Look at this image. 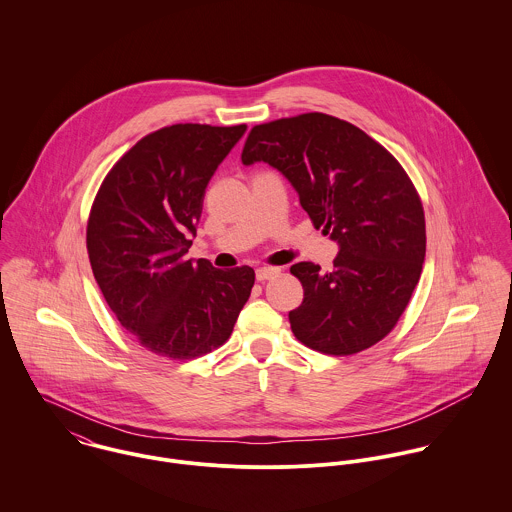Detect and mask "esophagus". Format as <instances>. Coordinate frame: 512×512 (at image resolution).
Wrapping results in <instances>:
<instances>
[{
    "label": "esophagus",
    "mask_w": 512,
    "mask_h": 512,
    "mask_svg": "<svg viewBox=\"0 0 512 512\" xmlns=\"http://www.w3.org/2000/svg\"><path fill=\"white\" fill-rule=\"evenodd\" d=\"M278 274H280V268H260L256 270V280L268 282V280H274Z\"/></svg>",
    "instance_id": "1"
}]
</instances>
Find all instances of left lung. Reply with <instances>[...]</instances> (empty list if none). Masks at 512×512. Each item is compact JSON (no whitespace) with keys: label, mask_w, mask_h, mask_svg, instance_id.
Instances as JSON below:
<instances>
[{"label":"left lung","mask_w":512,"mask_h":512,"mask_svg":"<svg viewBox=\"0 0 512 512\" xmlns=\"http://www.w3.org/2000/svg\"><path fill=\"white\" fill-rule=\"evenodd\" d=\"M266 161L286 175L315 228L339 242L333 270L290 268L303 301L290 311L305 347L347 357L382 341L422 274L426 217L398 159L345 120L307 112L254 126L242 163Z\"/></svg>","instance_id":"1"}]
</instances>
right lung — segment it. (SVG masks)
I'll return each mask as SVG.
<instances>
[{
    "label": "right lung",
    "mask_w": 512,
    "mask_h": 512,
    "mask_svg": "<svg viewBox=\"0 0 512 512\" xmlns=\"http://www.w3.org/2000/svg\"><path fill=\"white\" fill-rule=\"evenodd\" d=\"M246 124H173L130 147L104 177L86 224L96 284L120 325L159 357L189 361L224 345L254 270L187 260L205 189Z\"/></svg>",
    "instance_id": "add662e5"
}]
</instances>
